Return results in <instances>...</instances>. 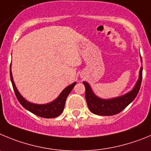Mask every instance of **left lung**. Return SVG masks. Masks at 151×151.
I'll list each match as a JSON object with an SVG mask.
<instances>
[{
  "label": "left lung",
  "mask_w": 151,
  "mask_h": 151,
  "mask_svg": "<svg viewBox=\"0 0 151 151\" xmlns=\"http://www.w3.org/2000/svg\"><path fill=\"white\" fill-rule=\"evenodd\" d=\"M142 59V58H141ZM142 60V59H141ZM142 69L141 67L139 71V77L135 86L130 92L119 97L110 99H103L98 97L92 92L90 86L87 82L83 81L85 86V97L88 108L95 114L101 116H112L121 112L135 99L139 92L142 80Z\"/></svg>",
  "instance_id": "obj_1"
}]
</instances>
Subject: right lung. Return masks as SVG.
Segmentation results:
<instances>
[{
  "instance_id": "1",
  "label": "right lung",
  "mask_w": 151,
  "mask_h": 151,
  "mask_svg": "<svg viewBox=\"0 0 151 151\" xmlns=\"http://www.w3.org/2000/svg\"><path fill=\"white\" fill-rule=\"evenodd\" d=\"M9 73H10V80H11L13 90H14L15 94H16L18 101L25 109L29 111L30 112H32L34 114L37 115V116H40V117L55 118L59 116L63 111L64 108H65V101L68 96L77 83L76 82H74L72 84L69 85L68 86H67L61 92L59 97L55 99L54 101H52V102L47 103L45 104H33V103L29 102V101H27L26 99H24L16 88L14 81H13V75H12L11 65H10Z\"/></svg>"
}]
</instances>
